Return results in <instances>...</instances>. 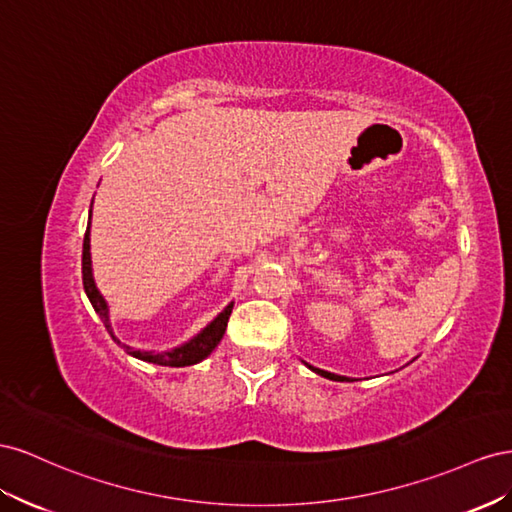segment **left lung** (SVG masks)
I'll return each instance as SVG.
<instances>
[{
  "mask_svg": "<svg viewBox=\"0 0 512 512\" xmlns=\"http://www.w3.org/2000/svg\"><path fill=\"white\" fill-rule=\"evenodd\" d=\"M306 367H309L311 371H315L317 375H321V377H328V379H334V382H349V377H343V375H334V373H328V371H324V369H315V367H311V364H306Z\"/></svg>",
  "mask_w": 512,
  "mask_h": 512,
  "instance_id": "obj_1",
  "label": "left lung"
}]
</instances>
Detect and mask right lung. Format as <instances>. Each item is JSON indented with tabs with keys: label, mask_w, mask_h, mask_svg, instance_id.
<instances>
[{
	"label": "right lung",
	"mask_w": 512,
	"mask_h": 512,
	"mask_svg": "<svg viewBox=\"0 0 512 512\" xmlns=\"http://www.w3.org/2000/svg\"><path fill=\"white\" fill-rule=\"evenodd\" d=\"M90 221H92V210H90ZM81 272H83V289L87 298H90L94 311L98 313V317L102 319V324H105L107 332L111 334V339L118 343L120 347H124L126 352L130 356H135L139 360H145V362H152V364H160V367H191V364H197L201 362L203 358H208L212 354V349L221 343L223 334L227 330V321H229V315H231V309H233V302L227 306V309L218 315L214 321H210V324L203 328L197 337H193L188 343L175 347V349H169V352H160V354H154V352H141V349H133L130 345H124L118 337L113 334V328H111V319H109V306L105 302V298H102V294L98 291L96 283H94V274H92V255H90V223H87V229H85V238H83V259H81Z\"/></svg>",
	"instance_id": "right-lung-1"
}]
</instances>
